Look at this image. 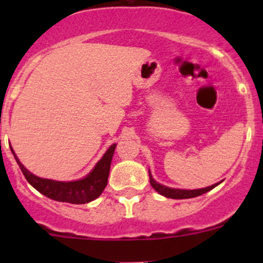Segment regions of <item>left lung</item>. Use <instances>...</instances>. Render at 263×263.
Wrapping results in <instances>:
<instances>
[{
	"mask_svg": "<svg viewBox=\"0 0 263 263\" xmlns=\"http://www.w3.org/2000/svg\"><path fill=\"white\" fill-rule=\"evenodd\" d=\"M148 176H150V184L153 185V188L156 191V192H159L160 195L165 196V197H168V198H174V200H182V198L197 197V196H201V195H203V193L211 191L214 187H216V185L220 183L219 182V183H216V184L210 185V187L201 188V190H192V191H190V190H176V188H169V187H165V185L159 184V183L155 182V179L153 178V176H151L150 172H148Z\"/></svg>",
	"mask_w": 263,
	"mask_h": 263,
	"instance_id": "1",
	"label": "left lung"
}]
</instances>
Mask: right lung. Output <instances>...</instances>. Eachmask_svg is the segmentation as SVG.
<instances>
[{
  "instance_id": "obj_1",
  "label": "right lung",
  "mask_w": 263,
  "mask_h": 263,
  "mask_svg": "<svg viewBox=\"0 0 263 263\" xmlns=\"http://www.w3.org/2000/svg\"><path fill=\"white\" fill-rule=\"evenodd\" d=\"M115 148L116 144H113L112 146L108 148L104 156L98 161L91 173L85 177L84 179L75 182H55L50 181V179L39 178V177L34 176L30 172L26 171L25 166L18 161L12 148L11 151L26 181L30 183L36 191H39L42 195L47 196V197L52 198L54 201H60V202L80 205V203H87L99 197L103 191H104V188L107 187Z\"/></svg>"
}]
</instances>
